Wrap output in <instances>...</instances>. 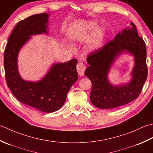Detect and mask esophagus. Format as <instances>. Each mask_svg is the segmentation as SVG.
I'll list each match as a JSON object with an SVG mask.
<instances>
[{"label": "esophagus", "mask_w": 153, "mask_h": 153, "mask_svg": "<svg viewBox=\"0 0 153 153\" xmlns=\"http://www.w3.org/2000/svg\"><path fill=\"white\" fill-rule=\"evenodd\" d=\"M86 69V66L84 65L83 63H78L76 65V70L78 74H79L80 76H83L84 74H85V71Z\"/></svg>", "instance_id": "obj_1"}]
</instances>
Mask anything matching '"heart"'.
I'll return each mask as SVG.
<instances>
[{
  "label": "heart",
  "mask_w": 153,
  "mask_h": 153,
  "mask_svg": "<svg viewBox=\"0 0 153 153\" xmlns=\"http://www.w3.org/2000/svg\"><path fill=\"white\" fill-rule=\"evenodd\" d=\"M103 37H104V32H103V31L102 30H96L89 43L88 48L90 49H95L98 48L101 45Z\"/></svg>",
  "instance_id": "obj_1"
}]
</instances>
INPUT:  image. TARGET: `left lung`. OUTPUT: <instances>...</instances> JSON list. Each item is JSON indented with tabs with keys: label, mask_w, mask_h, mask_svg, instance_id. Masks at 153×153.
<instances>
[{
	"label": "left lung",
	"mask_w": 153,
	"mask_h": 153,
	"mask_svg": "<svg viewBox=\"0 0 153 153\" xmlns=\"http://www.w3.org/2000/svg\"><path fill=\"white\" fill-rule=\"evenodd\" d=\"M130 26L87 57L89 66L85 74L92 82L90 98L92 104L98 108L111 109L132 102L141 94L147 78L145 43L138 35L136 26L132 22ZM124 51L135 57L133 79L127 85L114 87L108 82L107 74L114 59Z\"/></svg>",
	"instance_id": "1"
}]
</instances>
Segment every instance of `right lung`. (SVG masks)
<instances>
[{
	"label": "right lung",
	"mask_w": 153,
	"mask_h": 153,
	"mask_svg": "<svg viewBox=\"0 0 153 153\" xmlns=\"http://www.w3.org/2000/svg\"><path fill=\"white\" fill-rule=\"evenodd\" d=\"M48 14H34L20 21L11 33L4 53L7 86L18 100L45 113L59 110L66 100L70 88L78 79L77 59L54 64L39 82H26L20 76L17 57L29 36L47 33Z\"/></svg>",
	"instance_id": "1"
}]
</instances>
